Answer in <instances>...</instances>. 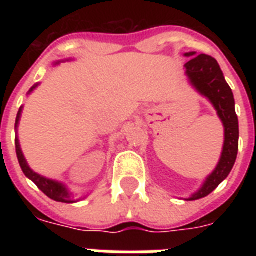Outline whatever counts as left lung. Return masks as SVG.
Returning a JSON list of instances; mask_svg holds the SVG:
<instances>
[{"label":"left lung","instance_id":"obj_1","mask_svg":"<svg viewBox=\"0 0 256 256\" xmlns=\"http://www.w3.org/2000/svg\"><path fill=\"white\" fill-rule=\"evenodd\" d=\"M194 54V52H191L186 56L192 57ZM184 68L191 84L200 94L211 100L224 126V144H223L220 160L214 172L207 178L202 188L188 199V200H195V199L204 198L212 192L227 178V175L230 174V171L234 168L238 156L239 124L238 116L235 112L234 96L223 77L222 70L219 68L216 60L207 54H199L191 58Z\"/></svg>","mask_w":256,"mask_h":256}]
</instances>
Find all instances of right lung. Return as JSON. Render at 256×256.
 <instances>
[{
	"label": "right lung",
	"mask_w": 256,
	"mask_h": 256,
	"mask_svg": "<svg viewBox=\"0 0 256 256\" xmlns=\"http://www.w3.org/2000/svg\"><path fill=\"white\" fill-rule=\"evenodd\" d=\"M36 86H33L32 90H33ZM32 90H30V92H32ZM21 112L22 108H20L17 114V120H16V128L18 126V120H20V116H21ZM16 152H17L18 162H20V166H21L24 174H25L29 179H32L44 194L48 195V196H49L50 199H53V200H57V202L73 203V199H72V196H70V194L68 192V190H66L62 184H60L58 182H54V180H50V179L44 178L41 175H38L37 172H34L33 170H30V168L28 166V164H26L25 158H24V154H22L17 138H16Z\"/></svg>",
	"instance_id": "1"
}]
</instances>
